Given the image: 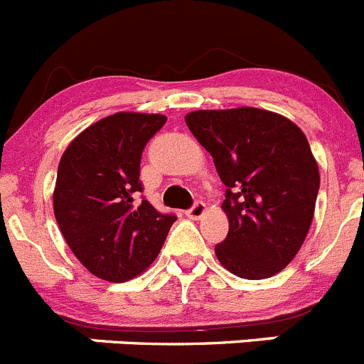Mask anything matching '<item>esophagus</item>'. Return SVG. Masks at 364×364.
Wrapping results in <instances>:
<instances>
[{"instance_id": "1", "label": "esophagus", "mask_w": 364, "mask_h": 364, "mask_svg": "<svg viewBox=\"0 0 364 364\" xmlns=\"http://www.w3.org/2000/svg\"><path fill=\"white\" fill-rule=\"evenodd\" d=\"M206 212V205L203 201H198L194 203V206L190 208V210H186V215H188L190 219H201L203 215H205Z\"/></svg>"}]
</instances>
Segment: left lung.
<instances>
[{"label":"left lung","instance_id":"left-lung-1","mask_svg":"<svg viewBox=\"0 0 364 364\" xmlns=\"http://www.w3.org/2000/svg\"><path fill=\"white\" fill-rule=\"evenodd\" d=\"M185 121L227 185L219 263L243 279L276 276L303 247L316 210L319 168L309 139L288 117L254 107L194 110Z\"/></svg>","mask_w":364,"mask_h":364}]
</instances>
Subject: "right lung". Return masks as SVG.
I'll list each match as a JSON object with an SVG mask.
<instances>
[{
	"instance_id": "right-lung-1",
	"label": "right lung",
	"mask_w": 364,
	"mask_h": 364,
	"mask_svg": "<svg viewBox=\"0 0 364 364\" xmlns=\"http://www.w3.org/2000/svg\"><path fill=\"white\" fill-rule=\"evenodd\" d=\"M165 121L163 114H112L74 137L61 156L55 221L72 254L100 279L123 283L145 272L176 221L134 199L143 190V149Z\"/></svg>"
}]
</instances>
